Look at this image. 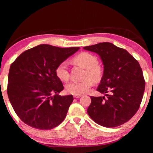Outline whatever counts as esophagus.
Listing matches in <instances>:
<instances>
[{"mask_svg":"<svg viewBox=\"0 0 153 153\" xmlns=\"http://www.w3.org/2000/svg\"><path fill=\"white\" fill-rule=\"evenodd\" d=\"M81 97H82V95H74V98H76V99H79Z\"/></svg>","mask_w":153,"mask_h":153,"instance_id":"esophagus-1","label":"esophagus"}]
</instances>
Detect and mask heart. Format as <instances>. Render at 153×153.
Instances as JSON below:
<instances>
[{
  "mask_svg": "<svg viewBox=\"0 0 153 153\" xmlns=\"http://www.w3.org/2000/svg\"><path fill=\"white\" fill-rule=\"evenodd\" d=\"M77 63L86 68L84 75L85 79L81 81H72L67 83L65 86L66 92L74 95H81L89 91L92 86V80L98 82L101 78L102 71L98 66L99 61L94 55L88 53H82L74 58ZM57 77L62 81L68 80L70 72L68 69V62L64 61L60 63L56 69Z\"/></svg>",
  "mask_w": 153,
  "mask_h": 153,
  "instance_id": "obj_1",
  "label": "heart"
}]
</instances>
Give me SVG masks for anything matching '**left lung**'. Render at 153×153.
I'll return each mask as SVG.
<instances>
[{
  "instance_id": "obj_1",
  "label": "left lung",
  "mask_w": 153,
  "mask_h": 153,
  "mask_svg": "<svg viewBox=\"0 0 153 153\" xmlns=\"http://www.w3.org/2000/svg\"><path fill=\"white\" fill-rule=\"evenodd\" d=\"M100 56L103 76L97 91L107 96L91 97L87 113L106 128L123 124L137 112L143 97L145 80L138 61L123 48L108 42L83 47Z\"/></svg>"
}]
</instances>
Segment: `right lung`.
Wrapping results in <instances>:
<instances>
[{
	"label": "right lung",
	"mask_w": 153,
	"mask_h": 153,
	"mask_svg": "<svg viewBox=\"0 0 153 153\" xmlns=\"http://www.w3.org/2000/svg\"><path fill=\"white\" fill-rule=\"evenodd\" d=\"M79 48L39 45L22 53L11 64L8 99L16 114L27 125L51 129L66 118L74 97L58 95L64 86L56 69Z\"/></svg>",
	"instance_id": "obj_1"
}]
</instances>
